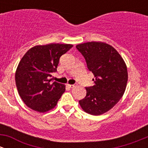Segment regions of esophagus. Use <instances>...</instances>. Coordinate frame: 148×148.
Wrapping results in <instances>:
<instances>
[{"label": "esophagus", "mask_w": 148, "mask_h": 148, "mask_svg": "<svg viewBox=\"0 0 148 148\" xmlns=\"http://www.w3.org/2000/svg\"><path fill=\"white\" fill-rule=\"evenodd\" d=\"M77 84H67V86L70 88H74L75 87V86H77Z\"/></svg>", "instance_id": "34e87169"}]
</instances>
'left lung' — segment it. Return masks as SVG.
Segmentation results:
<instances>
[{"label":"left lung","instance_id":"8db88e82","mask_svg":"<svg viewBox=\"0 0 148 148\" xmlns=\"http://www.w3.org/2000/svg\"><path fill=\"white\" fill-rule=\"evenodd\" d=\"M95 76V85L86 86V95L79 100L86 113L99 115L111 110L124 95L127 83V69L120 53L102 42H87L76 46Z\"/></svg>","mask_w":148,"mask_h":148}]
</instances>
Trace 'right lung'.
<instances>
[{
  "label": "right lung",
  "mask_w": 148,
  "mask_h": 148,
  "mask_svg": "<svg viewBox=\"0 0 148 148\" xmlns=\"http://www.w3.org/2000/svg\"><path fill=\"white\" fill-rule=\"evenodd\" d=\"M73 47L71 44L36 46L25 53L16 72L18 92L32 110L44 112L53 109L65 92L63 84L49 79L56 72L59 59Z\"/></svg>",
  "instance_id": "obj_1"
}]
</instances>
